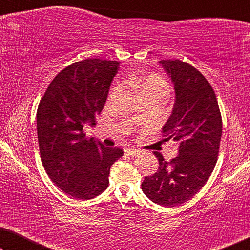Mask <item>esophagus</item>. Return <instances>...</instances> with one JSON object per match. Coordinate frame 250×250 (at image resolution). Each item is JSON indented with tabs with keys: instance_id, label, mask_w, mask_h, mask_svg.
I'll return each mask as SVG.
<instances>
[{
	"instance_id": "34e87169",
	"label": "esophagus",
	"mask_w": 250,
	"mask_h": 250,
	"mask_svg": "<svg viewBox=\"0 0 250 250\" xmlns=\"http://www.w3.org/2000/svg\"><path fill=\"white\" fill-rule=\"evenodd\" d=\"M125 155H127V156H131V157H135V156H138L139 153H140V151L139 150H136V149H131V148H126L125 150Z\"/></svg>"
}]
</instances>
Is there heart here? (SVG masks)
I'll use <instances>...</instances> for the list:
<instances>
[{"label": "heart", "mask_w": 250, "mask_h": 250, "mask_svg": "<svg viewBox=\"0 0 250 250\" xmlns=\"http://www.w3.org/2000/svg\"><path fill=\"white\" fill-rule=\"evenodd\" d=\"M140 97L151 95L165 99L169 94V85L165 78L156 74H151L136 83Z\"/></svg>", "instance_id": "1"}]
</instances>
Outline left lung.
Returning a JSON list of instances; mask_svg holds the SVG:
<instances>
[{"label": "left lung", "instance_id": "8db88e82", "mask_svg": "<svg viewBox=\"0 0 250 250\" xmlns=\"http://www.w3.org/2000/svg\"><path fill=\"white\" fill-rule=\"evenodd\" d=\"M159 64L175 92L163 136L179 142V155L166 162L153 152L159 168L145 177L141 188L155 204L173 207L191 199L209 179L220 149L222 117L213 87L199 70L180 60H160Z\"/></svg>", "mask_w": 250, "mask_h": 250}]
</instances>
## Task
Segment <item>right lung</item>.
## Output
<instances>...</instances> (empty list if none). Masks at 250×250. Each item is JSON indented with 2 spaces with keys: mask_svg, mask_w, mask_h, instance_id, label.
I'll return each instance as SVG.
<instances>
[{
  "mask_svg": "<svg viewBox=\"0 0 250 250\" xmlns=\"http://www.w3.org/2000/svg\"><path fill=\"white\" fill-rule=\"evenodd\" d=\"M119 62L86 59L61 70L37 109V138L45 172L56 186L77 199H92L108 188L110 167L123 156L83 133L95 125Z\"/></svg>",
  "mask_w": 250,
  "mask_h": 250,
  "instance_id": "obj_1",
  "label": "right lung"
}]
</instances>
